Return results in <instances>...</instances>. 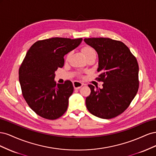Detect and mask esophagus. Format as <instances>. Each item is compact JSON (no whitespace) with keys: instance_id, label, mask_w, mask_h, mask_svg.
<instances>
[{"instance_id":"esophagus-1","label":"esophagus","mask_w":156,"mask_h":156,"mask_svg":"<svg viewBox=\"0 0 156 156\" xmlns=\"http://www.w3.org/2000/svg\"><path fill=\"white\" fill-rule=\"evenodd\" d=\"M73 84V87L75 89H79L82 86L84 85L83 83H82L81 82H79V81H74Z\"/></svg>"}]
</instances>
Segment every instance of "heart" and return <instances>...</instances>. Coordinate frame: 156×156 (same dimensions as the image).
Listing matches in <instances>:
<instances>
[{
    "instance_id": "heart-1",
    "label": "heart",
    "mask_w": 156,
    "mask_h": 156,
    "mask_svg": "<svg viewBox=\"0 0 156 156\" xmlns=\"http://www.w3.org/2000/svg\"><path fill=\"white\" fill-rule=\"evenodd\" d=\"M83 52L84 56H85V58H87L88 56H90L94 55H96L95 50L90 46H86L84 47V48H83ZM68 57H69V55H68Z\"/></svg>"
}]
</instances>
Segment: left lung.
Here are the masks:
<instances>
[{
	"instance_id": "left-lung-1",
	"label": "left lung",
	"mask_w": 156,
	"mask_h": 156,
	"mask_svg": "<svg viewBox=\"0 0 156 156\" xmlns=\"http://www.w3.org/2000/svg\"><path fill=\"white\" fill-rule=\"evenodd\" d=\"M98 55V80L103 88L92 84L86 98L88 111L98 118L110 119L122 114L139 89V65L129 49L122 42L108 37L84 39Z\"/></svg>"
}]
</instances>
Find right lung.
Masks as SVG:
<instances>
[{"instance_id": "right-lung-1", "label": "right lung", "mask_w": 156, "mask_h": 156, "mask_svg": "<svg viewBox=\"0 0 156 156\" xmlns=\"http://www.w3.org/2000/svg\"><path fill=\"white\" fill-rule=\"evenodd\" d=\"M82 40L52 37L36 41L27 51L19 69V80L23 97L37 115L55 120L66 111L73 86L70 81L56 84L55 72L63 67L64 55Z\"/></svg>"}]
</instances>
